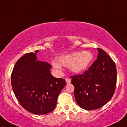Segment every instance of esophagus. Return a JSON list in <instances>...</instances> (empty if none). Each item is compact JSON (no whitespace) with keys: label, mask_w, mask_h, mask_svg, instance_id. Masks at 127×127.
<instances>
[{"label":"esophagus","mask_w":127,"mask_h":127,"mask_svg":"<svg viewBox=\"0 0 127 127\" xmlns=\"http://www.w3.org/2000/svg\"><path fill=\"white\" fill-rule=\"evenodd\" d=\"M65 81H66V84H69L71 83V79H68V78H66L65 79Z\"/></svg>","instance_id":"1"}]
</instances>
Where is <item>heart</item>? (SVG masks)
<instances>
[{
	"instance_id": "1",
	"label": "heart",
	"mask_w": 127,
	"mask_h": 127,
	"mask_svg": "<svg viewBox=\"0 0 127 127\" xmlns=\"http://www.w3.org/2000/svg\"><path fill=\"white\" fill-rule=\"evenodd\" d=\"M93 59V54L89 51H83L80 52L75 51L60 55L57 58L59 63L52 61L51 65L53 68L58 70L62 69V65L68 67L73 73H79L88 67Z\"/></svg>"
}]
</instances>
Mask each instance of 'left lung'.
Listing matches in <instances>:
<instances>
[{
	"instance_id": "left-lung-1",
	"label": "left lung",
	"mask_w": 127,
	"mask_h": 127,
	"mask_svg": "<svg viewBox=\"0 0 127 127\" xmlns=\"http://www.w3.org/2000/svg\"><path fill=\"white\" fill-rule=\"evenodd\" d=\"M97 50V59L88 70L71 77L76 103L85 110H95L106 104L111 99L116 88L115 63L103 49Z\"/></svg>"
}]
</instances>
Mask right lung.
<instances>
[{
	"label": "right lung",
	"mask_w": 127,
	"mask_h": 127,
	"mask_svg": "<svg viewBox=\"0 0 127 127\" xmlns=\"http://www.w3.org/2000/svg\"><path fill=\"white\" fill-rule=\"evenodd\" d=\"M38 51L26 54L17 61L11 75V85L23 108L33 114L45 115L55 109L66 82L51 75V65L37 60Z\"/></svg>",
	"instance_id": "obj_1"
}]
</instances>
